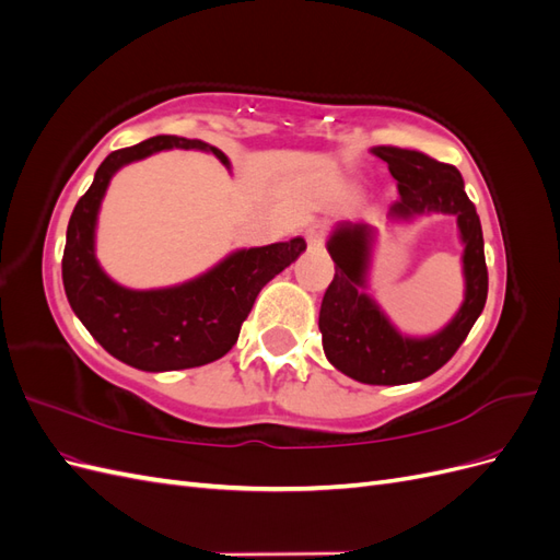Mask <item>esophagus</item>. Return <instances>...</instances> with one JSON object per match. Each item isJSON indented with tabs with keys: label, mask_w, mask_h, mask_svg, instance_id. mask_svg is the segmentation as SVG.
Segmentation results:
<instances>
[{
	"label": "esophagus",
	"mask_w": 560,
	"mask_h": 560,
	"mask_svg": "<svg viewBox=\"0 0 560 560\" xmlns=\"http://www.w3.org/2000/svg\"><path fill=\"white\" fill-rule=\"evenodd\" d=\"M327 235H329V226L322 224V222L306 229V241H308L311 247H319L322 243L327 241Z\"/></svg>",
	"instance_id": "1"
}]
</instances>
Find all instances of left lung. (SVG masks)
Listing matches in <instances>:
<instances>
[{"label": "left lung", "instance_id": "obj_1", "mask_svg": "<svg viewBox=\"0 0 560 560\" xmlns=\"http://www.w3.org/2000/svg\"><path fill=\"white\" fill-rule=\"evenodd\" d=\"M397 179L399 200L389 206V219L444 212L457 217L465 243V301L448 325L428 338L399 334L378 303L364 294L366 264L374 229L343 222L331 233L327 249L336 273L319 308L322 348L327 360L346 376L366 385H404L432 376L463 346L488 296V268L483 257V233L477 208L465 194L463 175L455 165L434 161L413 149L374 147Z\"/></svg>", "mask_w": 560, "mask_h": 560}]
</instances>
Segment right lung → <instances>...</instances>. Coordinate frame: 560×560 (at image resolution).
<instances>
[{
    "label": "right lung",
    "instance_id": "add662e5",
    "mask_svg": "<svg viewBox=\"0 0 560 560\" xmlns=\"http://www.w3.org/2000/svg\"><path fill=\"white\" fill-rule=\"evenodd\" d=\"M202 149L229 165L224 151L200 140L156 135L112 151L97 167L67 224L62 284L74 315L112 358L142 371H177L210 364L235 346L254 299L266 282L299 259L306 241L292 238L233 252L200 278L167 290H126L95 259L97 210L112 175L126 163L163 149Z\"/></svg>",
    "mask_w": 560,
    "mask_h": 560
}]
</instances>
